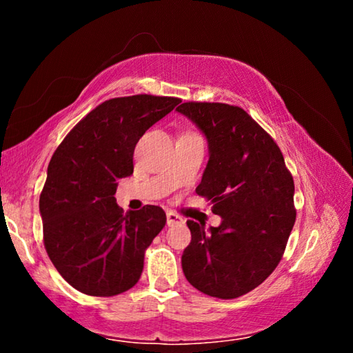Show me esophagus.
<instances>
[{"instance_id":"1","label":"esophagus","mask_w":353,"mask_h":353,"mask_svg":"<svg viewBox=\"0 0 353 353\" xmlns=\"http://www.w3.org/2000/svg\"><path fill=\"white\" fill-rule=\"evenodd\" d=\"M166 223H168V225L182 224L183 223V218L179 216V214L174 213V212H168V213H166Z\"/></svg>"}]
</instances>
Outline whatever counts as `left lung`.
<instances>
[{
	"mask_svg": "<svg viewBox=\"0 0 353 353\" xmlns=\"http://www.w3.org/2000/svg\"><path fill=\"white\" fill-rule=\"evenodd\" d=\"M177 112L207 137L210 159L196 193L223 218L210 232L187 221L191 243L182 270L204 294L236 299L282 260L296 221L294 181L277 143L241 107L188 101Z\"/></svg>",
	"mask_w": 353,
	"mask_h": 353,
	"instance_id": "left-lung-1",
	"label": "left lung"
}]
</instances>
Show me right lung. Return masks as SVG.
Segmentation results:
<instances>
[{"mask_svg": "<svg viewBox=\"0 0 353 353\" xmlns=\"http://www.w3.org/2000/svg\"><path fill=\"white\" fill-rule=\"evenodd\" d=\"M179 103L154 94L107 99L52 154L40 193L43 244L59 274L83 294H121L141 277L145 252L166 214L159 205L124 213L117 181L134 172L143 134Z\"/></svg>", "mask_w": 353, "mask_h": 353, "instance_id": "add662e5", "label": "right lung"}]
</instances>
